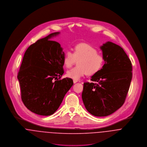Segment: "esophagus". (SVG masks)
<instances>
[{"label": "esophagus", "instance_id": "34e87169", "mask_svg": "<svg viewBox=\"0 0 147 147\" xmlns=\"http://www.w3.org/2000/svg\"><path fill=\"white\" fill-rule=\"evenodd\" d=\"M77 80H73V82H74V83H77Z\"/></svg>", "mask_w": 147, "mask_h": 147}]
</instances>
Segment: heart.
<instances>
[{
	"label": "heart",
	"mask_w": 147,
	"mask_h": 147,
	"mask_svg": "<svg viewBox=\"0 0 147 147\" xmlns=\"http://www.w3.org/2000/svg\"><path fill=\"white\" fill-rule=\"evenodd\" d=\"M77 61L78 66L68 70L66 74L68 78L74 80H79L86 74L93 76L98 73L104 65L105 57L92 46L81 43L74 47L73 53L66 52L63 64L66 68H70Z\"/></svg>",
	"instance_id": "b5f03b06"
}]
</instances>
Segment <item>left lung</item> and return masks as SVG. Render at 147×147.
<instances>
[{"label": "left lung", "mask_w": 147, "mask_h": 147, "mask_svg": "<svg viewBox=\"0 0 147 147\" xmlns=\"http://www.w3.org/2000/svg\"><path fill=\"white\" fill-rule=\"evenodd\" d=\"M102 68L83 83L82 98L87 111L96 117L112 114L124 104L132 77L130 59L123 49L108 42L101 47Z\"/></svg>", "instance_id": "1"}]
</instances>
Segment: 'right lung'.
I'll return each mask as SVG.
<instances>
[{
  "instance_id": "1",
  "label": "right lung",
  "mask_w": 147,
  "mask_h": 147,
  "mask_svg": "<svg viewBox=\"0 0 147 147\" xmlns=\"http://www.w3.org/2000/svg\"><path fill=\"white\" fill-rule=\"evenodd\" d=\"M58 34L51 33L30 45L18 72L24 104L40 115L53 114L73 84L71 78L61 79L65 54L60 43L49 40Z\"/></svg>"
}]
</instances>
